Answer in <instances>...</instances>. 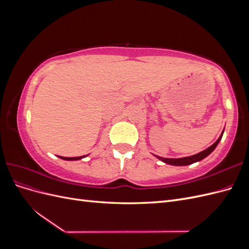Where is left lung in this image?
I'll return each mask as SVG.
<instances>
[{
	"instance_id": "8db88e82",
	"label": "left lung",
	"mask_w": 249,
	"mask_h": 249,
	"mask_svg": "<svg viewBox=\"0 0 249 249\" xmlns=\"http://www.w3.org/2000/svg\"><path fill=\"white\" fill-rule=\"evenodd\" d=\"M222 135H223V132L221 133L220 137L217 139V141L215 143H213V144L209 146L207 149L202 150V152H200L196 155H193L190 157H185V158H178V159H169V158H162L159 156H156V157L159 160H161L162 162L169 164V165H175V166H185V165H190V164H193L195 162H198L202 159H205L206 157H208L211 153H212L213 150L216 148V146L218 145V143H219V141L221 140Z\"/></svg>"
}]
</instances>
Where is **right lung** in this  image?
Instances as JSON below:
<instances>
[{"label":"right lung","mask_w":249,"mask_h":249,"mask_svg":"<svg viewBox=\"0 0 249 249\" xmlns=\"http://www.w3.org/2000/svg\"><path fill=\"white\" fill-rule=\"evenodd\" d=\"M86 156H81V157H74V158H66V157H60L59 156V158H61V159H63V160H67V161H74V160H80V159H83V158H85Z\"/></svg>","instance_id":"right-lung-1"}]
</instances>
